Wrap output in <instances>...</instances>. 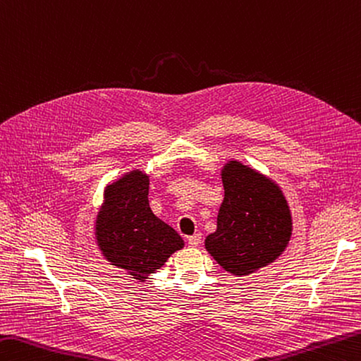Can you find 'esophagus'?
I'll use <instances>...</instances> for the list:
<instances>
[{
	"label": "esophagus",
	"instance_id": "obj_1",
	"mask_svg": "<svg viewBox=\"0 0 361 361\" xmlns=\"http://www.w3.org/2000/svg\"><path fill=\"white\" fill-rule=\"evenodd\" d=\"M200 243H202V235H200V233H195V235H192V236H188V244L190 247L199 245Z\"/></svg>",
	"mask_w": 361,
	"mask_h": 361
}]
</instances>
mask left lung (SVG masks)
Segmentation results:
<instances>
[{
    "mask_svg": "<svg viewBox=\"0 0 361 361\" xmlns=\"http://www.w3.org/2000/svg\"><path fill=\"white\" fill-rule=\"evenodd\" d=\"M224 202L204 249L225 271L249 275L274 263L288 247L293 219L277 183L239 161L222 167Z\"/></svg>",
    "mask_w": 361,
    "mask_h": 361,
    "instance_id": "1",
    "label": "left lung"
}]
</instances>
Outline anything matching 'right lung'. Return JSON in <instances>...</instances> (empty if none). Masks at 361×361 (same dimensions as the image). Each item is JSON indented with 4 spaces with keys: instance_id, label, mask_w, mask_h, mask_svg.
Instances as JSON below:
<instances>
[{
    "instance_id": "right-lung-1",
    "label": "right lung",
    "mask_w": 361,
    "mask_h": 361,
    "mask_svg": "<svg viewBox=\"0 0 361 361\" xmlns=\"http://www.w3.org/2000/svg\"><path fill=\"white\" fill-rule=\"evenodd\" d=\"M148 185V175L139 169L111 183L95 221L103 257L140 283L185 247L178 233L153 214Z\"/></svg>"
}]
</instances>
